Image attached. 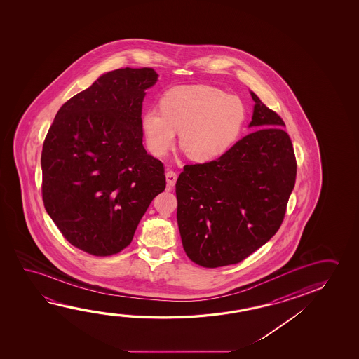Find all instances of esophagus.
I'll return each instance as SVG.
<instances>
[{
  "mask_svg": "<svg viewBox=\"0 0 359 359\" xmlns=\"http://www.w3.org/2000/svg\"><path fill=\"white\" fill-rule=\"evenodd\" d=\"M165 177H166V182H168L169 188H171V187H174V185H175V182H177V172H175V171L168 169L166 172H165Z\"/></svg>",
  "mask_w": 359,
  "mask_h": 359,
  "instance_id": "34e87169",
  "label": "esophagus"
}]
</instances>
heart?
Segmentation results:
<instances>
[{
	"label": "heart",
	"mask_w": 359,
	"mask_h": 359,
	"mask_svg": "<svg viewBox=\"0 0 359 359\" xmlns=\"http://www.w3.org/2000/svg\"><path fill=\"white\" fill-rule=\"evenodd\" d=\"M247 120L241 97L206 85L170 88L160 109L147 107L140 118L147 150L163 158L177 142L189 159L210 161L226 153L238 140Z\"/></svg>",
	"instance_id": "1"
}]
</instances>
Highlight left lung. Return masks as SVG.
<instances>
[{"label":"left lung","mask_w":359,"mask_h":359,"mask_svg":"<svg viewBox=\"0 0 359 359\" xmlns=\"http://www.w3.org/2000/svg\"><path fill=\"white\" fill-rule=\"evenodd\" d=\"M253 97L248 134L219 159L185 165L177 177V225L190 260L204 268L236 264L280 228L293 191V144L276 112Z\"/></svg>","instance_id":"1"}]
</instances>
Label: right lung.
Wrapping results in <instances>:
<instances>
[{
    "instance_id": "obj_1",
    "label": "right lung",
    "mask_w": 359,
    "mask_h": 359,
    "mask_svg": "<svg viewBox=\"0 0 359 359\" xmlns=\"http://www.w3.org/2000/svg\"><path fill=\"white\" fill-rule=\"evenodd\" d=\"M151 67L118 69L60 107L41 154L42 200L74 247L107 257L128 247L164 191V165L147 153L140 125Z\"/></svg>"
}]
</instances>
